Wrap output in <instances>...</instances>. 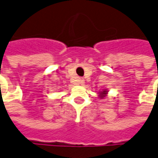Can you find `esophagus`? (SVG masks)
Here are the masks:
<instances>
[{
    "label": "esophagus",
    "instance_id": "34e87169",
    "mask_svg": "<svg viewBox=\"0 0 158 158\" xmlns=\"http://www.w3.org/2000/svg\"><path fill=\"white\" fill-rule=\"evenodd\" d=\"M84 80H83V79H81V78H80V79H79V83H80V84L81 85H82V84H84Z\"/></svg>",
    "mask_w": 158,
    "mask_h": 158
}]
</instances>
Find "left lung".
<instances>
[{
    "label": "left lung",
    "mask_w": 158,
    "mask_h": 158,
    "mask_svg": "<svg viewBox=\"0 0 158 158\" xmlns=\"http://www.w3.org/2000/svg\"><path fill=\"white\" fill-rule=\"evenodd\" d=\"M107 94H108V90L107 89H103V91L99 93V96L100 99H104Z\"/></svg>",
    "instance_id": "obj_1"
}]
</instances>
